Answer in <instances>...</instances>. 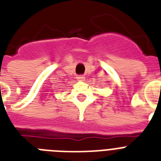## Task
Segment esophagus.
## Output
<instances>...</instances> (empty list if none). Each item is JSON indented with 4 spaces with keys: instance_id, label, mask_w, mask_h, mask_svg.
<instances>
[{
    "instance_id": "1",
    "label": "esophagus",
    "mask_w": 161,
    "mask_h": 161,
    "mask_svg": "<svg viewBox=\"0 0 161 161\" xmlns=\"http://www.w3.org/2000/svg\"><path fill=\"white\" fill-rule=\"evenodd\" d=\"M77 79H78V81H83L85 79V77L83 75H78L77 76Z\"/></svg>"
}]
</instances>
